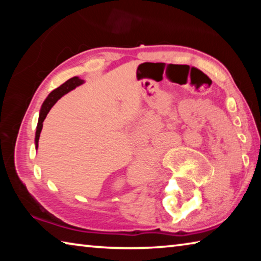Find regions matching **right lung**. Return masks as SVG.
<instances>
[{"mask_svg": "<svg viewBox=\"0 0 261 261\" xmlns=\"http://www.w3.org/2000/svg\"><path fill=\"white\" fill-rule=\"evenodd\" d=\"M85 83L84 79H81L79 77H72L70 78L69 81L65 82L64 84H62L60 87L55 88L54 91H51L46 100L43 101V103L41 106L40 113H39V120H38V125H37V131H35V148H38V143H39V138H40V134L42 130V125H43V121L47 116V114L49 113V110L51 109L53 106H54L57 100L61 99L64 94L69 93L70 91H72L76 88L77 86H81L82 84Z\"/></svg>", "mask_w": 261, "mask_h": 261, "instance_id": "obj_1", "label": "right lung"}]
</instances>
